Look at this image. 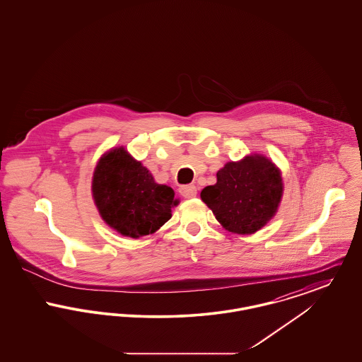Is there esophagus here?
<instances>
[{
  "mask_svg": "<svg viewBox=\"0 0 362 362\" xmlns=\"http://www.w3.org/2000/svg\"><path fill=\"white\" fill-rule=\"evenodd\" d=\"M179 191H180V194H182L185 198H195V197H197V187L192 186V185L183 186V187H180Z\"/></svg>",
  "mask_w": 362,
  "mask_h": 362,
  "instance_id": "1",
  "label": "esophagus"
}]
</instances>
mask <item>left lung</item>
<instances>
[{
  "instance_id": "1",
  "label": "left lung",
  "mask_w": 362,
  "mask_h": 362,
  "mask_svg": "<svg viewBox=\"0 0 362 362\" xmlns=\"http://www.w3.org/2000/svg\"><path fill=\"white\" fill-rule=\"evenodd\" d=\"M282 194L279 168L269 157L252 153L226 163L217 183L201 191V199L226 230L252 235L276 216Z\"/></svg>"
}]
</instances>
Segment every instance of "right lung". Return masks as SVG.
I'll return each instance as SVG.
<instances>
[{"mask_svg":"<svg viewBox=\"0 0 362 362\" xmlns=\"http://www.w3.org/2000/svg\"><path fill=\"white\" fill-rule=\"evenodd\" d=\"M92 197L104 223L133 239L155 233L179 204L173 189L156 183L149 170L123 146L99 158L92 176Z\"/></svg>","mask_w":362,"mask_h":362,"instance_id":"1","label":"right lung"}]
</instances>
